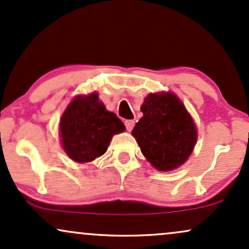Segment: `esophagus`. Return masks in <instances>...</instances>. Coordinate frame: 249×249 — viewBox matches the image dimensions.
Returning a JSON list of instances; mask_svg holds the SVG:
<instances>
[{"label": "esophagus", "instance_id": "34e87169", "mask_svg": "<svg viewBox=\"0 0 249 249\" xmlns=\"http://www.w3.org/2000/svg\"><path fill=\"white\" fill-rule=\"evenodd\" d=\"M124 125L125 128H127V130L130 131L134 128V125H135V121H134V120H125Z\"/></svg>", "mask_w": 249, "mask_h": 249}]
</instances>
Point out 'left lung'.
Wrapping results in <instances>:
<instances>
[{"label":"left lung","mask_w":249,"mask_h":249,"mask_svg":"<svg viewBox=\"0 0 249 249\" xmlns=\"http://www.w3.org/2000/svg\"><path fill=\"white\" fill-rule=\"evenodd\" d=\"M141 110L131 134L143 156L159 171L184 164L197 142V129L183 102L174 93H151Z\"/></svg>","instance_id":"obj_1"}]
</instances>
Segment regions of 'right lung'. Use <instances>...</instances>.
Instances as JSON below:
<instances>
[{
  "label": "right lung",
  "mask_w": 249,
  "mask_h": 249,
  "mask_svg": "<svg viewBox=\"0 0 249 249\" xmlns=\"http://www.w3.org/2000/svg\"><path fill=\"white\" fill-rule=\"evenodd\" d=\"M124 122L108 112L98 93L78 95L60 119L61 144L74 162L89 163L107 151L114 134L124 131Z\"/></svg>",
  "instance_id": "right-lung-1"
}]
</instances>
